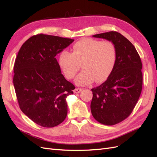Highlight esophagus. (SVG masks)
<instances>
[{
  "instance_id": "esophagus-1",
  "label": "esophagus",
  "mask_w": 157,
  "mask_h": 157,
  "mask_svg": "<svg viewBox=\"0 0 157 157\" xmlns=\"http://www.w3.org/2000/svg\"><path fill=\"white\" fill-rule=\"evenodd\" d=\"M82 90H83L82 88H75L73 92H74L75 94H79V93H80L82 91Z\"/></svg>"
}]
</instances>
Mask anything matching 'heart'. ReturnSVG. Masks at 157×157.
Segmentation results:
<instances>
[{"label": "heart", "mask_w": 157, "mask_h": 157, "mask_svg": "<svg viewBox=\"0 0 157 157\" xmlns=\"http://www.w3.org/2000/svg\"><path fill=\"white\" fill-rule=\"evenodd\" d=\"M117 49L110 41L85 38L75 43L72 52L63 51L58 57L60 68L67 79L74 78L82 65V71L76 77L78 86L88 85L93 81H105L117 61Z\"/></svg>", "instance_id": "heart-1"}]
</instances>
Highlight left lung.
<instances>
[{"mask_svg": "<svg viewBox=\"0 0 157 157\" xmlns=\"http://www.w3.org/2000/svg\"><path fill=\"white\" fill-rule=\"evenodd\" d=\"M115 44L117 61L106 80L92 88V115L102 124L113 125L131 114L142 88V61L134 46L117 32L92 36Z\"/></svg>", "mask_w": 157, "mask_h": 157, "instance_id": "obj_1", "label": "left lung"}]
</instances>
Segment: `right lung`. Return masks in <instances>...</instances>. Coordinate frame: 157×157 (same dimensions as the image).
<instances>
[{
  "mask_svg": "<svg viewBox=\"0 0 157 157\" xmlns=\"http://www.w3.org/2000/svg\"><path fill=\"white\" fill-rule=\"evenodd\" d=\"M74 40L40 34L27 40L14 65L13 85L20 109L44 128L61 123L67 114L66 98L75 86L61 73L56 55Z\"/></svg>",
  "mask_w": 157,
  "mask_h": 157,
  "instance_id": "obj_1",
  "label": "right lung"
}]
</instances>
